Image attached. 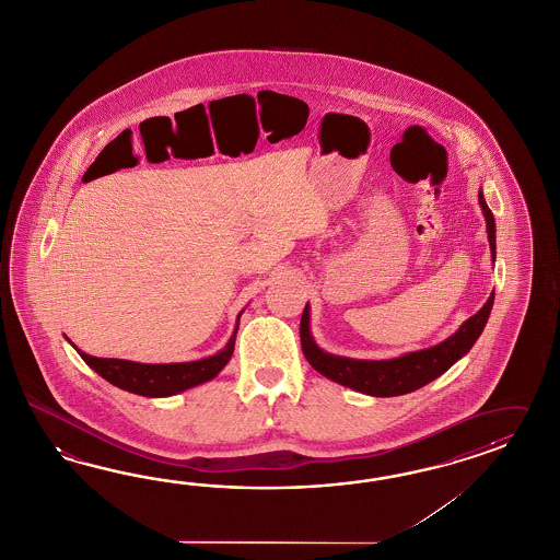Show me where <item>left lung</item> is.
<instances>
[{
    "label": "left lung",
    "instance_id": "1",
    "mask_svg": "<svg viewBox=\"0 0 560 560\" xmlns=\"http://www.w3.org/2000/svg\"><path fill=\"white\" fill-rule=\"evenodd\" d=\"M478 200L486 219L491 259L495 260V220L486 205L481 190H479ZM491 305H493V291L478 314L471 315L453 336L436 346L390 358V360H355L346 355L329 354L315 343L312 328H310V303H307L301 315V350L307 358V362L319 374H324L329 381L338 382L341 386H348L352 390L370 396L407 395L435 381L436 376L447 372L457 360H462L471 350V346L478 341L488 324Z\"/></svg>",
    "mask_w": 560,
    "mask_h": 560
}]
</instances>
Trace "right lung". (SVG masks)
I'll return each instance as SVG.
<instances>
[{
  "mask_svg": "<svg viewBox=\"0 0 560 560\" xmlns=\"http://www.w3.org/2000/svg\"><path fill=\"white\" fill-rule=\"evenodd\" d=\"M243 312L236 317V326L232 331L231 340L214 355H208L202 360L194 362H174V364H143V362H131L121 358H96V355L84 354L74 346V350L81 354L82 360L95 370L98 376L115 384L117 388L150 398H162V396L178 395L198 384L212 381L220 370L224 369L234 352V340L238 331V319Z\"/></svg>",
  "mask_w": 560,
  "mask_h": 560,
  "instance_id": "right-lung-1",
  "label": "right lung"
}]
</instances>
